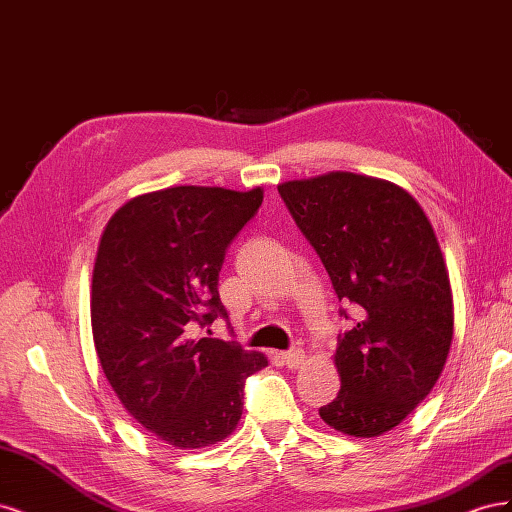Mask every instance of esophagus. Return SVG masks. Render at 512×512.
<instances>
[{
    "label": "esophagus",
    "mask_w": 512,
    "mask_h": 512,
    "mask_svg": "<svg viewBox=\"0 0 512 512\" xmlns=\"http://www.w3.org/2000/svg\"><path fill=\"white\" fill-rule=\"evenodd\" d=\"M282 359H284V363H286L290 369H297V367H301L303 361H305V352H303L301 348H294V350L284 352Z\"/></svg>",
    "instance_id": "esophagus-1"
}]
</instances>
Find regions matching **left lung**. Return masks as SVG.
Wrapping results in <instances>:
<instances>
[{"label": "left lung", "instance_id": "obj_1", "mask_svg": "<svg viewBox=\"0 0 512 512\" xmlns=\"http://www.w3.org/2000/svg\"><path fill=\"white\" fill-rule=\"evenodd\" d=\"M356 324L337 337L342 389L320 418L354 438L391 431L438 382L453 292L425 211L399 185L335 170L277 185ZM342 314H348L342 309Z\"/></svg>", "mask_w": 512, "mask_h": 512}]
</instances>
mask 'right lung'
I'll return each mask as SVG.
<instances>
[{
    "instance_id": "obj_1",
    "label": "right lung",
    "mask_w": 512,
    "mask_h": 512,
    "mask_svg": "<svg viewBox=\"0 0 512 512\" xmlns=\"http://www.w3.org/2000/svg\"><path fill=\"white\" fill-rule=\"evenodd\" d=\"M260 203V188L177 185L128 200L100 237L91 331L102 371L123 408L170 446L228 438L245 378L269 365L256 350L196 335L228 318L224 254Z\"/></svg>"
}]
</instances>
